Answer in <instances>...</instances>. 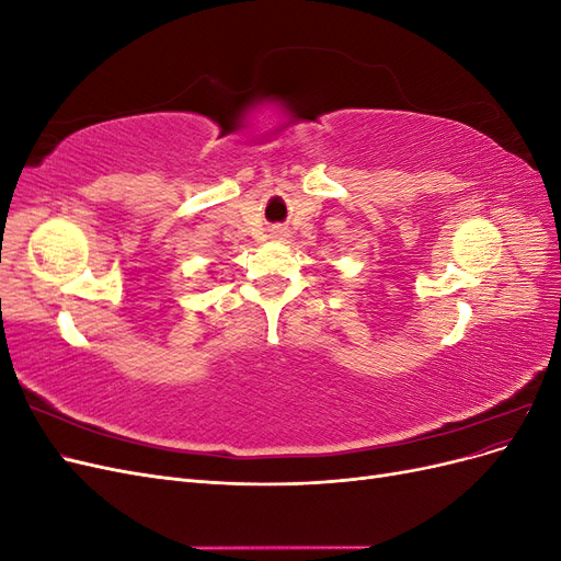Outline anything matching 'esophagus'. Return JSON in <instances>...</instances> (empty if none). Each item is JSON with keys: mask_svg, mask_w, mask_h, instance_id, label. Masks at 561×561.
<instances>
[{"mask_svg": "<svg viewBox=\"0 0 561 561\" xmlns=\"http://www.w3.org/2000/svg\"><path fill=\"white\" fill-rule=\"evenodd\" d=\"M276 236L280 239V236H285V231H283V229H278V231H276Z\"/></svg>", "mask_w": 561, "mask_h": 561, "instance_id": "obj_1", "label": "esophagus"}]
</instances>
